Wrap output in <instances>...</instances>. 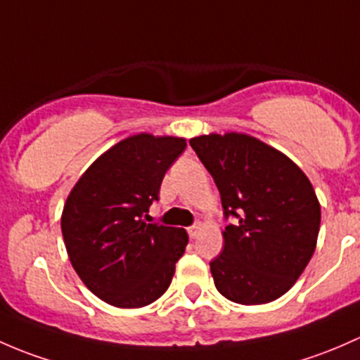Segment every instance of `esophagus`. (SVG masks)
<instances>
[{
    "label": "esophagus",
    "mask_w": 360,
    "mask_h": 360,
    "mask_svg": "<svg viewBox=\"0 0 360 360\" xmlns=\"http://www.w3.org/2000/svg\"><path fill=\"white\" fill-rule=\"evenodd\" d=\"M201 229H202V224H201V221H195L194 225H191V227L187 229V232H188V237H192V239H194V237L198 236V232L201 231Z\"/></svg>",
    "instance_id": "34e87169"
}]
</instances>
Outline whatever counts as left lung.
<instances>
[{"mask_svg": "<svg viewBox=\"0 0 360 360\" xmlns=\"http://www.w3.org/2000/svg\"><path fill=\"white\" fill-rule=\"evenodd\" d=\"M191 147L213 176L225 220L224 250L210 262L217 290L262 305L296 283L316 251L321 206L305 173L253 136L202 135Z\"/></svg>", "mask_w": 360, "mask_h": 360, "instance_id": "1", "label": "left lung"}]
</instances>
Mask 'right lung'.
I'll list each match as a JSON object with an SVG mask.
<instances>
[{
    "label": "right lung",
    "instance_id": "right-lung-1",
    "mask_svg": "<svg viewBox=\"0 0 360 360\" xmlns=\"http://www.w3.org/2000/svg\"><path fill=\"white\" fill-rule=\"evenodd\" d=\"M185 147L175 136H129L100 155L70 191L62 213L70 263L109 305L146 307L172 284L187 232L150 224L147 213Z\"/></svg>",
    "mask_w": 360,
    "mask_h": 360
}]
</instances>
